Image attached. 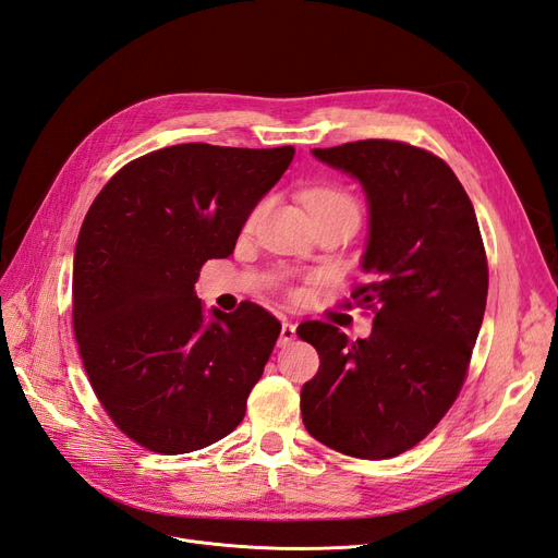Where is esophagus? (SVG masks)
Here are the masks:
<instances>
[{"label":"esophagus","mask_w":558,"mask_h":558,"mask_svg":"<svg viewBox=\"0 0 558 558\" xmlns=\"http://www.w3.org/2000/svg\"><path fill=\"white\" fill-rule=\"evenodd\" d=\"M293 340H295V326L291 324V320H283V324H281V335H279V347L291 344Z\"/></svg>","instance_id":"34e87169"}]
</instances>
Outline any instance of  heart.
<instances>
[{
    "label": "heart",
    "instance_id": "b5f03b06",
    "mask_svg": "<svg viewBox=\"0 0 558 558\" xmlns=\"http://www.w3.org/2000/svg\"><path fill=\"white\" fill-rule=\"evenodd\" d=\"M302 202H305L314 221H320V218H349V221H359L356 199H353L349 191L340 189V185H316V189L302 193ZM260 211L263 205L251 214V223L256 221Z\"/></svg>",
    "mask_w": 558,
    "mask_h": 558
}]
</instances>
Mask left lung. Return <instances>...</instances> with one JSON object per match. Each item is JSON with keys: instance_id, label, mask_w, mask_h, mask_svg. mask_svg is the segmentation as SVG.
I'll list each match as a JSON object with an SVG mask.
<instances>
[{"instance_id": "1", "label": "left lung", "mask_w": 558, "mask_h": 558, "mask_svg": "<svg viewBox=\"0 0 558 558\" xmlns=\"http://www.w3.org/2000/svg\"><path fill=\"white\" fill-rule=\"evenodd\" d=\"M312 154L363 185L365 281L351 298L375 318L356 342L324 320L298 326L320 359L302 386V421L335 451L393 459L440 424L465 381L488 291L477 216L451 167L424 148L363 140Z\"/></svg>"}]
</instances>
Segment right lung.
<instances>
[{
    "mask_svg": "<svg viewBox=\"0 0 558 558\" xmlns=\"http://www.w3.org/2000/svg\"><path fill=\"white\" fill-rule=\"evenodd\" d=\"M293 156V146H167L118 170L83 218L74 335L97 400L130 440L189 453L240 426L281 324L248 300L207 316L195 281L234 251Z\"/></svg>",
    "mask_w": 558,
    "mask_h": 558,
    "instance_id": "right-lung-1",
    "label": "right lung"
}]
</instances>
